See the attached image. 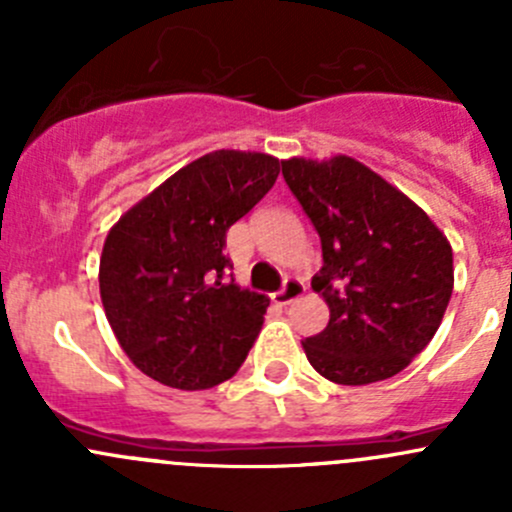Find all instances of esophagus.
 Masks as SVG:
<instances>
[{"label":"esophagus","instance_id":"1","mask_svg":"<svg viewBox=\"0 0 512 512\" xmlns=\"http://www.w3.org/2000/svg\"><path fill=\"white\" fill-rule=\"evenodd\" d=\"M302 294H304V282L297 280V277H289V280H285V285H282L280 292L272 294V299H275L277 304H282V307H285V304L294 302V299H299Z\"/></svg>","mask_w":512,"mask_h":512}]
</instances>
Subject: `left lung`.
<instances>
[{
    "label": "left lung",
    "instance_id": "1",
    "mask_svg": "<svg viewBox=\"0 0 512 512\" xmlns=\"http://www.w3.org/2000/svg\"><path fill=\"white\" fill-rule=\"evenodd\" d=\"M289 190L322 240L312 289L329 307L302 342L334 384L384 381L426 349L453 292V250L414 200L349 156L282 160Z\"/></svg>",
    "mask_w": 512,
    "mask_h": 512
}]
</instances>
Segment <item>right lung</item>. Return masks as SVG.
Here are the masks:
<instances>
[{
    "mask_svg": "<svg viewBox=\"0 0 512 512\" xmlns=\"http://www.w3.org/2000/svg\"><path fill=\"white\" fill-rule=\"evenodd\" d=\"M280 175L267 153L215 151L170 175L121 215L98 267L106 319L128 359L170 389L223 384L270 307L225 280V235Z\"/></svg>",
    "mask_w": 512,
    "mask_h": 512,
    "instance_id": "obj_1",
    "label": "right lung"
}]
</instances>
